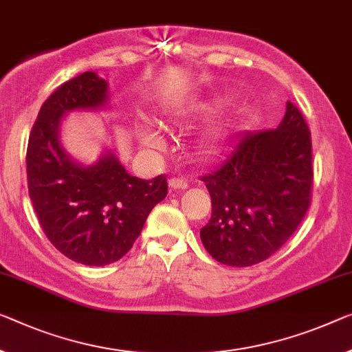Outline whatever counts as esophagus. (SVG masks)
<instances>
[{"instance_id":"1","label":"esophagus","mask_w":352,"mask_h":352,"mask_svg":"<svg viewBox=\"0 0 352 352\" xmlns=\"http://www.w3.org/2000/svg\"><path fill=\"white\" fill-rule=\"evenodd\" d=\"M170 187L175 188V190H184V188L188 187V181L186 177H171Z\"/></svg>"}]
</instances>
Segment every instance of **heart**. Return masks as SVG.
I'll list each match as a JSON object with an SVG mask.
<instances>
[{"mask_svg": "<svg viewBox=\"0 0 352 352\" xmlns=\"http://www.w3.org/2000/svg\"><path fill=\"white\" fill-rule=\"evenodd\" d=\"M212 135L214 137H217L219 135L217 129H214ZM138 138H140V143H142L144 148H148V149H159V148H162V144H164V138H162V135L151 126H140L138 127Z\"/></svg>", "mask_w": 352, "mask_h": 352, "instance_id": "1", "label": "heart"}]
</instances>
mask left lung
Segmentation results:
<instances>
[{"instance_id":"left-lung-1","label":"left lung","mask_w":352,"mask_h":352,"mask_svg":"<svg viewBox=\"0 0 352 352\" xmlns=\"http://www.w3.org/2000/svg\"><path fill=\"white\" fill-rule=\"evenodd\" d=\"M212 215L199 231L208 253L226 266L261 263L293 236L310 206V131L286 102L277 129L237 135L212 173L201 177Z\"/></svg>"}]
</instances>
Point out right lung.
<instances>
[{
  "instance_id": "right-lung-1",
  "label": "right lung",
  "mask_w": 352,
  "mask_h": 352,
  "mask_svg": "<svg viewBox=\"0 0 352 352\" xmlns=\"http://www.w3.org/2000/svg\"><path fill=\"white\" fill-rule=\"evenodd\" d=\"M107 104L108 83L96 72L63 83L41 107L26 151L28 192L42 230L56 250L86 266H105L126 255L168 192L164 175H129L113 151L83 165L64 149L63 118Z\"/></svg>"
}]
</instances>
